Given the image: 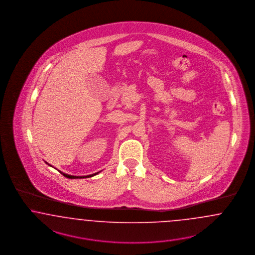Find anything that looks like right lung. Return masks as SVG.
Masks as SVG:
<instances>
[{"instance_id": "right-lung-1", "label": "right lung", "mask_w": 255, "mask_h": 255, "mask_svg": "<svg viewBox=\"0 0 255 255\" xmlns=\"http://www.w3.org/2000/svg\"><path fill=\"white\" fill-rule=\"evenodd\" d=\"M47 163V162H46ZM48 164V163H47ZM49 165V164H48ZM51 166V165H50ZM60 173L63 175V176H65V177H67V178H71V179H75V178H86V177H92V176H94V175H96V174H98V173H94V174H89V175H83V176H76V175H70V174H66V173H62V172H60Z\"/></svg>"}]
</instances>
